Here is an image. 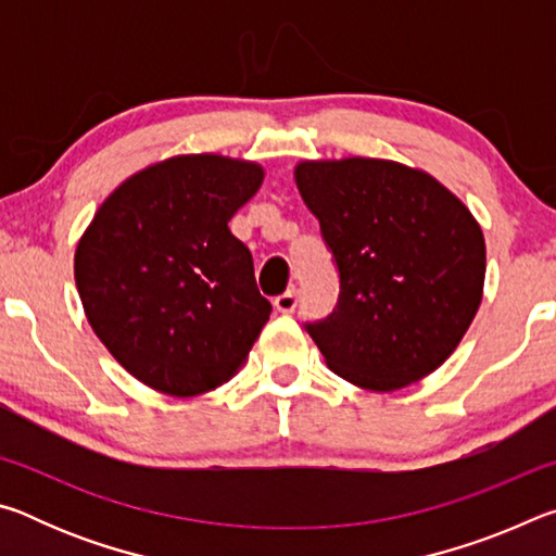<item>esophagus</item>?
<instances>
[{"label": "esophagus", "mask_w": 556, "mask_h": 556, "mask_svg": "<svg viewBox=\"0 0 556 556\" xmlns=\"http://www.w3.org/2000/svg\"><path fill=\"white\" fill-rule=\"evenodd\" d=\"M296 304H299L296 289H287L285 294H279V296L275 299L277 312H281V314H291V312H294V308H296Z\"/></svg>", "instance_id": "1"}]
</instances>
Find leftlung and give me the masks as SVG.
<instances>
[{"label": "left lung", "instance_id": "obj_1", "mask_svg": "<svg viewBox=\"0 0 556 556\" xmlns=\"http://www.w3.org/2000/svg\"><path fill=\"white\" fill-rule=\"evenodd\" d=\"M294 176L341 279L333 314L304 324L328 368L375 392L427 378L481 306V225L437 178L397 162H304Z\"/></svg>", "mask_w": 556, "mask_h": 556}]
</instances>
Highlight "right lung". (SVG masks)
<instances>
[{
	"mask_svg": "<svg viewBox=\"0 0 556 556\" xmlns=\"http://www.w3.org/2000/svg\"><path fill=\"white\" fill-rule=\"evenodd\" d=\"M262 176L215 154L166 159L127 178L80 238L83 308L139 382L193 397L228 382L257 341L271 304L228 223Z\"/></svg>",
	"mask_w": 556,
	"mask_h": 556,
	"instance_id": "obj_1",
	"label": "right lung"
}]
</instances>
